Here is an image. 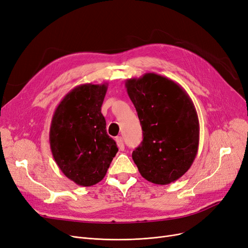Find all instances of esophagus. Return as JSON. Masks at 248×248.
<instances>
[{"label": "esophagus", "mask_w": 248, "mask_h": 248, "mask_svg": "<svg viewBox=\"0 0 248 248\" xmlns=\"http://www.w3.org/2000/svg\"><path fill=\"white\" fill-rule=\"evenodd\" d=\"M116 143H117V146L118 148H119L120 150H124V142H123V138L121 136H118L116 137Z\"/></svg>", "instance_id": "obj_1"}]
</instances>
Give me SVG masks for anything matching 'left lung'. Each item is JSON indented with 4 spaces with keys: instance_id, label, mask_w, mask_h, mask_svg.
<instances>
[{
    "instance_id": "left-lung-1",
    "label": "left lung",
    "mask_w": 248,
    "mask_h": 248,
    "mask_svg": "<svg viewBox=\"0 0 248 248\" xmlns=\"http://www.w3.org/2000/svg\"><path fill=\"white\" fill-rule=\"evenodd\" d=\"M125 87L143 131L132 152L140 174L156 185L173 183L198 153L200 125L192 99L178 82L155 73L127 79Z\"/></svg>"
}]
</instances>
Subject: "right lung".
I'll use <instances>...</instances> for the list:
<instances>
[{"label":"right lung","instance_id":"1","mask_svg":"<svg viewBox=\"0 0 248 248\" xmlns=\"http://www.w3.org/2000/svg\"><path fill=\"white\" fill-rule=\"evenodd\" d=\"M107 90V82L79 85L66 93L52 116V156L66 178L78 186L101 182L118 151L101 113Z\"/></svg>","mask_w":248,"mask_h":248}]
</instances>
